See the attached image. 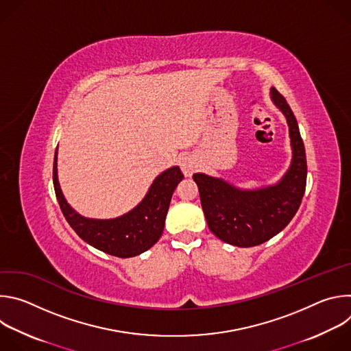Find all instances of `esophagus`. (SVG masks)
Here are the masks:
<instances>
[{"label":"esophagus","mask_w":351,"mask_h":351,"mask_svg":"<svg viewBox=\"0 0 351 351\" xmlns=\"http://www.w3.org/2000/svg\"><path fill=\"white\" fill-rule=\"evenodd\" d=\"M180 168L184 176H191L193 172L197 169V161L193 156H183L180 158Z\"/></svg>","instance_id":"1"}]
</instances>
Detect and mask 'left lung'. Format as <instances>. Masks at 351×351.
<instances>
[{
    "instance_id": "left-lung-1",
    "label": "left lung",
    "mask_w": 351,
    "mask_h": 351,
    "mask_svg": "<svg viewBox=\"0 0 351 351\" xmlns=\"http://www.w3.org/2000/svg\"><path fill=\"white\" fill-rule=\"evenodd\" d=\"M271 99L286 118L291 147L289 169L276 183L241 189L222 178L199 172L193 175L210 230L237 247L263 244L283 230L295 215L306 191V149L295 117L275 87H271Z\"/></svg>"
}]
</instances>
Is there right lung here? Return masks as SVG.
<instances>
[{
	"mask_svg": "<svg viewBox=\"0 0 351 351\" xmlns=\"http://www.w3.org/2000/svg\"><path fill=\"white\" fill-rule=\"evenodd\" d=\"M57 162L58 147L53 171L56 195L65 219L87 244L110 256L129 258L147 252L160 240L172 194L183 179L179 167H172L160 173L144 198L129 213L111 219H95L80 215L69 206L60 186Z\"/></svg>",
	"mask_w": 351,
	"mask_h": 351,
	"instance_id": "1",
	"label": "right lung"
}]
</instances>
